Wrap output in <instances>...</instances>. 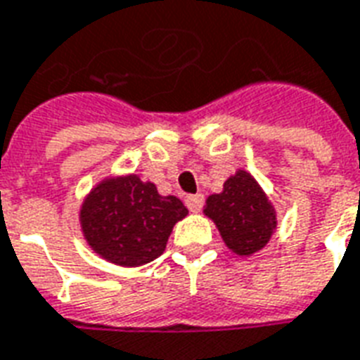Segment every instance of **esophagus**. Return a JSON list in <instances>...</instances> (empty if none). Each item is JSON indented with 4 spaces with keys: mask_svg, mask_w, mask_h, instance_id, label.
<instances>
[{
    "mask_svg": "<svg viewBox=\"0 0 360 360\" xmlns=\"http://www.w3.org/2000/svg\"><path fill=\"white\" fill-rule=\"evenodd\" d=\"M202 202H205L202 195H188V197H186V205H188V209H190L191 212H199V210L202 209Z\"/></svg>",
    "mask_w": 360,
    "mask_h": 360,
    "instance_id": "esophagus-1",
    "label": "esophagus"
}]
</instances>
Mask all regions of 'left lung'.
Returning <instances> with one entry per match:
<instances>
[{"label": "left lung", "mask_w": 360, "mask_h": 360, "mask_svg": "<svg viewBox=\"0 0 360 360\" xmlns=\"http://www.w3.org/2000/svg\"><path fill=\"white\" fill-rule=\"evenodd\" d=\"M205 216L214 221L226 247L237 256H252L277 229V210L258 180L245 169L224 182L220 193L205 201Z\"/></svg>", "instance_id": "left-lung-1"}]
</instances>
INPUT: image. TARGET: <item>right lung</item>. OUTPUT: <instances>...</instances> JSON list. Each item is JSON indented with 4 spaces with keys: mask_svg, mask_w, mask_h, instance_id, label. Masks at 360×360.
<instances>
[{
    "mask_svg": "<svg viewBox=\"0 0 360 360\" xmlns=\"http://www.w3.org/2000/svg\"><path fill=\"white\" fill-rule=\"evenodd\" d=\"M188 209L174 195H159L155 184L139 174L100 180L79 209L85 241L100 258L121 267H139L165 252L174 224Z\"/></svg>",
    "mask_w": 360,
    "mask_h": 360,
    "instance_id": "right-lung-1",
    "label": "right lung"
}]
</instances>
